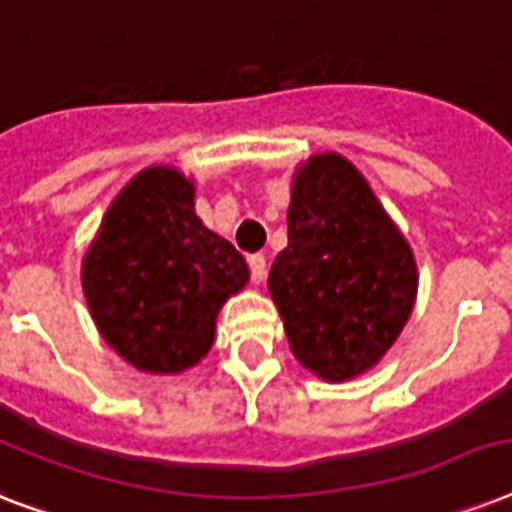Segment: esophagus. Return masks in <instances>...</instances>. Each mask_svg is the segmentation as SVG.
Listing matches in <instances>:
<instances>
[{"label": "esophagus", "mask_w": 512, "mask_h": 512, "mask_svg": "<svg viewBox=\"0 0 512 512\" xmlns=\"http://www.w3.org/2000/svg\"><path fill=\"white\" fill-rule=\"evenodd\" d=\"M249 271H252V281H255V284H263L265 273H268L265 255H249Z\"/></svg>", "instance_id": "34e87169"}]
</instances>
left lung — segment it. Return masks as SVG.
<instances>
[{
    "instance_id": "1",
    "label": "left lung",
    "mask_w": 512,
    "mask_h": 512,
    "mask_svg": "<svg viewBox=\"0 0 512 512\" xmlns=\"http://www.w3.org/2000/svg\"><path fill=\"white\" fill-rule=\"evenodd\" d=\"M287 228L268 292L289 348L319 380H353L380 364L412 316V247L356 164L335 151L297 164Z\"/></svg>"
}]
</instances>
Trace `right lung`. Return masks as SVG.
<instances>
[{"mask_svg":"<svg viewBox=\"0 0 512 512\" xmlns=\"http://www.w3.org/2000/svg\"><path fill=\"white\" fill-rule=\"evenodd\" d=\"M247 281V260L201 223L196 183L172 164H151L116 193L82 257L95 327L146 374L199 364L217 313Z\"/></svg>","mask_w":512,"mask_h":512,"instance_id":"obj_1","label":"right lung"}]
</instances>
